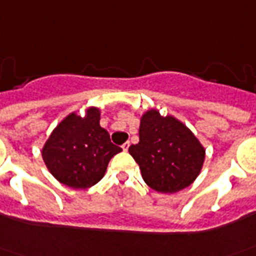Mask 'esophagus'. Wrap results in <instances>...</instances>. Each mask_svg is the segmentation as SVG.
Returning <instances> with one entry per match:
<instances>
[{"label":"esophagus","instance_id":"34e87169","mask_svg":"<svg viewBox=\"0 0 256 256\" xmlns=\"http://www.w3.org/2000/svg\"><path fill=\"white\" fill-rule=\"evenodd\" d=\"M128 146H130V142H128V141H126V142H124V144H123V146H122L123 151H128Z\"/></svg>","mask_w":256,"mask_h":256}]
</instances>
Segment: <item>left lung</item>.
<instances>
[{
    "label": "left lung",
    "instance_id": "obj_1",
    "mask_svg": "<svg viewBox=\"0 0 256 256\" xmlns=\"http://www.w3.org/2000/svg\"><path fill=\"white\" fill-rule=\"evenodd\" d=\"M140 141L128 148L152 190L173 194L188 187L202 169L205 150L186 124L156 110L141 116Z\"/></svg>",
    "mask_w": 256,
    "mask_h": 256
}]
</instances>
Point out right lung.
Here are the masks:
<instances>
[{
  "label": "right lung",
  "instance_id": "add662e5",
  "mask_svg": "<svg viewBox=\"0 0 256 256\" xmlns=\"http://www.w3.org/2000/svg\"><path fill=\"white\" fill-rule=\"evenodd\" d=\"M98 108L84 116L70 114L54 128L42 146V159L54 178L72 188H87L104 178L112 156L122 148L100 126Z\"/></svg>",
  "mask_w": 256,
  "mask_h": 256
}]
</instances>
